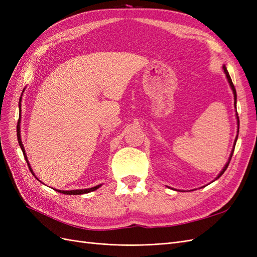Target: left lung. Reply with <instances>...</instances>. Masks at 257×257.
<instances>
[{"mask_svg":"<svg viewBox=\"0 0 257 257\" xmlns=\"http://www.w3.org/2000/svg\"><path fill=\"white\" fill-rule=\"evenodd\" d=\"M223 71H224V73H225V75H226V78H227V80H228V83H229V85H230V88H231V90H232V93H234V99H235V103H234V105H235V108H236V104H237V93H236V89H235V85H234V83H232V81H231V78H230V76H229V74H228V72H227V69H226V67H225V65H223ZM236 116H237V124H238V133H239V116H238V113H237V110H236ZM237 138H238V135L236 136V139H235V144H234V148H232V150H231V153H230V155H229V159H228V162L226 163V164H225V166L223 167V169H222V172L219 174V176H217L215 179H219L223 174H224V172L225 170L227 169V167H228V165H229V162H230V160H231V157H232V153H234V150H235V146H236V142H237Z\"/></svg>","mask_w":257,"mask_h":257,"instance_id":"left-lung-1","label":"left lung"}]
</instances>
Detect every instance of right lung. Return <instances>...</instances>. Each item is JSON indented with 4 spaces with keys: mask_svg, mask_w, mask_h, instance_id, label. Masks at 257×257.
I'll list each match as a JSON object with an SVG mask.
<instances>
[{
    "mask_svg": "<svg viewBox=\"0 0 257 257\" xmlns=\"http://www.w3.org/2000/svg\"><path fill=\"white\" fill-rule=\"evenodd\" d=\"M20 102H21V97H20V99H19V108L21 107ZM20 109H21V108H20ZM17 137H18V143H19V146H20L21 150H22V153H23V155H25V159H26V161H27V163H28V166H29L31 172H32V174H33V170H32V168H31V166H30V164H29V161H28V158H27L25 147H23L22 142H21V136H20V118H19L18 125H17ZM33 175H34V174H33ZM34 176H35V175H34ZM35 178H36V177H35ZM100 185H102V184H98V185H96V186H93V188L83 189V190H72V191H62V190H56V189H54V190L60 192V193H62V194H66V195H81V194H87V193H90V192H93V191L97 190Z\"/></svg>",
    "mask_w": 257,
    "mask_h": 257,
    "instance_id": "add662e5",
    "label": "right lung"
}]
</instances>
